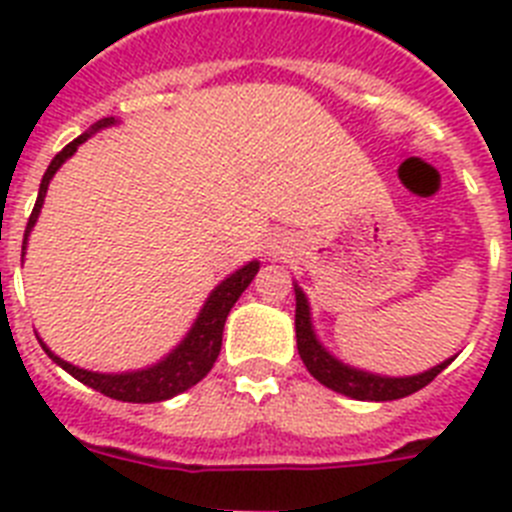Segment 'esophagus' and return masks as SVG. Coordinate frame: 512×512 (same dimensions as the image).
I'll return each mask as SVG.
<instances>
[{
	"label": "esophagus",
	"mask_w": 512,
	"mask_h": 512,
	"mask_svg": "<svg viewBox=\"0 0 512 512\" xmlns=\"http://www.w3.org/2000/svg\"><path fill=\"white\" fill-rule=\"evenodd\" d=\"M282 253H287V241H284L282 235H274V238H269V243H266V256H271V259H279Z\"/></svg>",
	"instance_id": "1"
}]
</instances>
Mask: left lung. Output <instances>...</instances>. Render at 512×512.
Wrapping results in <instances>:
<instances>
[{
    "instance_id": "obj_1",
    "label": "left lung",
    "mask_w": 512,
    "mask_h": 512,
    "mask_svg": "<svg viewBox=\"0 0 512 512\" xmlns=\"http://www.w3.org/2000/svg\"><path fill=\"white\" fill-rule=\"evenodd\" d=\"M295 297H297V310H295V330H297V351L300 359L305 361L307 372L325 384L328 390L341 392V395L351 397V400H372V402H387V400H400L413 392L423 390L425 384H431L438 374L446 369L454 359L443 361V364L433 366L428 372L415 374V377H379V374L361 372L354 366L341 364L338 359L320 346L315 338V330L310 323V305L307 297L302 295V289L295 284Z\"/></svg>"
}]
</instances>
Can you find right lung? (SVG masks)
<instances>
[{"label":"right lung","instance_id":"right-lung-1","mask_svg":"<svg viewBox=\"0 0 512 512\" xmlns=\"http://www.w3.org/2000/svg\"><path fill=\"white\" fill-rule=\"evenodd\" d=\"M107 125H115V117H104L99 120L97 125L92 128H107ZM89 138V133L79 135L76 140H71L69 146L63 148L61 153H56V158L51 161V166L45 169L43 182H40V192L38 200H35L33 215L27 220L25 228V241H22V253H25V243L27 235L33 230L35 220L40 215V207H43L45 192H48V184H51L53 174L61 169V164L69 156H74L76 148ZM256 271H259V261H251L243 269H238L235 274H230L223 284H217L212 289V295L207 297L205 307L200 310V318L194 320L192 330L187 333L179 346L166 356L164 361H158V364L148 366V369H140V372H125V374H99V372H87V369H79V366L69 364V361H63L61 356H56L51 348L43 346V351L56 361L61 369L71 374L74 379H79L81 384H87L92 390L102 392V395L112 397V400H122V402H161L169 400V397L179 395V392H187L189 387L200 382V379L207 377V372L212 369V364L217 361V354H220V346H223V328L225 320H228L230 307L238 302V297L243 295V289L253 282L256 277Z\"/></svg>","mask_w":512,"mask_h":512}]
</instances>
